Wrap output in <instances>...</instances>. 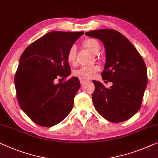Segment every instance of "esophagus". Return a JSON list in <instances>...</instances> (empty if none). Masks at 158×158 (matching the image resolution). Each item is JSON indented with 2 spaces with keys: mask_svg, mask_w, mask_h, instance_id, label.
Masks as SVG:
<instances>
[{
  "mask_svg": "<svg viewBox=\"0 0 158 158\" xmlns=\"http://www.w3.org/2000/svg\"><path fill=\"white\" fill-rule=\"evenodd\" d=\"M80 81H81V85H84V84H85L86 82H87V80H85V79H82V78H80Z\"/></svg>",
  "mask_w": 158,
  "mask_h": 158,
  "instance_id": "esophagus-1",
  "label": "esophagus"
}]
</instances>
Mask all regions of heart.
<instances>
[{"mask_svg":"<svg viewBox=\"0 0 158 158\" xmlns=\"http://www.w3.org/2000/svg\"><path fill=\"white\" fill-rule=\"evenodd\" d=\"M82 46L87 48L89 52L93 54H98L100 49V44L94 39H86L82 42ZM76 48L73 46L67 53L66 59L69 64L74 65L76 64ZM99 67L97 65H90V66H84L76 70L73 72V75L79 78L88 80L93 78V76L98 71H99Z\"/></svg>","mask_w":158,"mask_h":158,"instance_id":"b5f03b06","label":"heart"}]
</instances>
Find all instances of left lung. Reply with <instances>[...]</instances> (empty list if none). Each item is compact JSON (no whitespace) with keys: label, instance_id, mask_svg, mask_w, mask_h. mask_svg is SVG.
Returning a JSON list of instances; mask_svg holds the SVG:
<instances>
[{"label":"left lung","instance_id":"8db88e82","mask_svg":"<svg viewBox=\"0 0 158 158\" xmlns=\"http://www.w3.org/2000/svg\"><path fill=\"white\" fill-rule=\"evenodd\" d=\"M85 34L103 42L106 63L102 77L113 83L110 88H106L101 82L93 81L94 108L111 122L129 119L140 110L147 86L143 59L130 41L116 30L101 29Z\"/></svg>","mask_w":158,"mask_h":158}]
</instances>
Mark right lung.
<instances>
[{
  "label": "right lung",
  "instance_id": "1",
  "mask_svg": "<svg viewBox=\"0 0 158 158\" xmlns=\"http://www.w3.org/2000/svg\"><path fill=\"white\" fill-rule=\"evenodd\" d=\"M83 34L51 31L29 45L20 56L14 79L17 99L21 110L41 127L58 124L72 110L79 79L54 81L71 75L67 53Z\"/></svg>",
  "mask_w": 158,
  "mask_h": 158
}]
</instances>
